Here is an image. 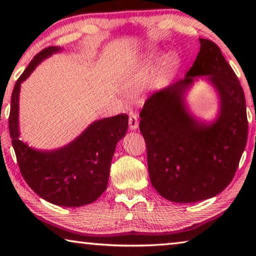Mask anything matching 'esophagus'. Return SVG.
<instances>
[{"label": "esophagus", "mask_w": 256, "mask_h": 256, "mask_svg": "<svg viewBox=\"0 0 256 256\" xmlns=\"http://www.w3.org/2000/svg\"><path fill=\"white\" fill-rule=\"evenodd\" d=\"M128 124H130V130H131V131H136V130L138 128V120L136 114L130 115Z\"/></svg>", "instance_id": "34e87169"}]
</instances>
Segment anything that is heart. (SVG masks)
<instances>
[{
    "label": "heart",
    "instance_id": "obj_1",
    "mask_svg": "<svg viewBox=\"0 0 256 256\" xmlns=\"http://www.w3.org/2000/svg\"><path fill=\"white\" fill-rule=\"evenodd\" d=\"M160 60V54L158 53H151L149 55V58H146V62L149 63H156ZM177 66V58L174 53H168L166 56L162 60V68L164 71L167 73V74H172L174 72L175 68Z\"/></svg>",
    "mask_w": 256,
    "mask_h": 256
}]
</instances>
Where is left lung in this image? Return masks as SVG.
Returning <instances> with one entry per match:
<instances>
[{"label":"left lung","instance_id":"obj_1","mask_svg":"<svg viewBox=\"0 0 256 256\" xmlns=\"http://www.w3.org/2000/svg\"><path fill=\"white\" fill-rule=\"evenodd\" d=\"M184 79L154 94L140 112L154 188L168 201L193 203L222 193L234 178L248 141L245 96L232 68L214 42L198 38ZM218 97L212 121L196 118L187 94L200 78Z\"/></svg>","mask_w":256,"mask_h":256}]
</instances>
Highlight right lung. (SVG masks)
<instances>
[{"label":"right lung","mask_w":256,"mask_h":256,"mask_svg":"<svg viewBox=\"0 0 256 256\" xmlns=\"http://www.w3.org/2000/svg\"><path fill=\"white\" fill-rule=\"evenodd\" d=\"M63 48L50 46L38 53L16 81L11 97L8 131L24 180L34 193L60 206H81L96 201L107 188L116 144L128 131L126 114L97 120L70 144L42 150L21 140L19 98L21 84L42 60Z\"/></svg>","instance_id":"add662e5"}]
</instances>
